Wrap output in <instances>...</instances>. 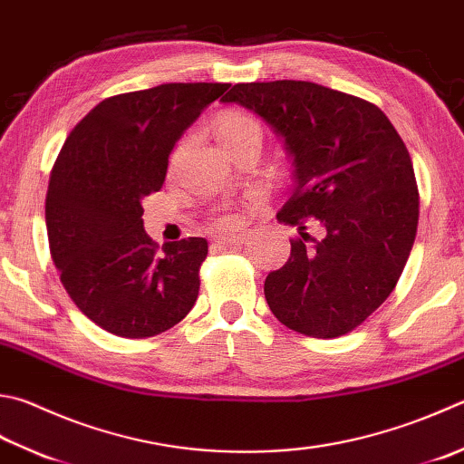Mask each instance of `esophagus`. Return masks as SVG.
<instances>
[{"label":"esophagus","instance_id":"34e87169","mask_svg":"<svg viewBox=\"0 0 464 464\" xmlns=\"http://www.w3.org/2000/svg\"><path fill=\"white\" fill-rule=\"evenodd\" d=\"M248 240V234H226V236H220V238H216L218 244H222V246H242V244H246Z\"/></svg>","mask_w":464,"mask_h":464}]
</instances>
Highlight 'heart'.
Listing matches in <instances>:
<instances>
[{
    "label": "heart",
    "instance_id": "b5f03b06",
    "mask_svg": "<svg viewBox=\"0 0 464 464\" xmlns=\"http://www.w3.org/2000/svg\"><path fill=\"white\" fill-rule=\"evenodd\" d=\"M216 135L220 139V143L224 147H230L238 141H244V139H250V137H262L260 133V125L256 123L255 119L244 115V112L238 111H228L220 115L216 123ZM183 153V143L178 147L176 153H173V163L179 160V155ZM236 220L234 216H222L218 224L220 226H232Z\"/></svg>",
    "mask_w": 464,
    "mask_h": 464
}]
</instances>
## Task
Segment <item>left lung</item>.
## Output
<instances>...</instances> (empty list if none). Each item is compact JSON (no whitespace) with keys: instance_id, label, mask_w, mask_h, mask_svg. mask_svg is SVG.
Listing matches in <instances>:
<instances>
[{"instance_id":"left-lung-1","label":"left lung","mask_w":464,"mask_h":464,"mask_svg":"<svg viewBox=\"0 0 464 464\" xmlns=\"http://www.w3.org/2000/svg\"><path fill=\"white\" fill-rule=\"evenodd\" d=\"M222 102L258 115L293 161L295 189L276 220L301 238L266 276L270 311L296 334H349L394 291L416 238L418 188L404 141L375 104L314 82L234 84ZM313 221L321 239L304 232Z\"/></svg>"}]
</instances>
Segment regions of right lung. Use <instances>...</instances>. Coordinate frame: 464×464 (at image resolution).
Instances as JSON below:
<instances>
[{"mask_svg":"<svg viewBox=\"0 0 464 464\" xmlns=\"http://www.w3.org/2000/svg\"><path fill=\"white\" fill-rule=\"evenodd\" d=\"M222 82H169L117 94L78 123L52 169L46 228L66 293L112 335L145 339L194 307L206 238L165 242L143 228V199L160 191L169 153Z\"/></svg>","mask_w":464,"mask_h":464,"instance_id":"right-lung-1","label":"right lung"}]
</instances>
